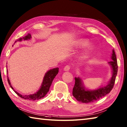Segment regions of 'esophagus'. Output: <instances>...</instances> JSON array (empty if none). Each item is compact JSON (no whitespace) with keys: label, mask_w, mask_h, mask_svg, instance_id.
Listing matches in <instances>:
<instances>
[{"label":"esophagus","mask_w":127,"mask_h":127,"mask_svg":"<svg viewBox=\"0 0 127 127\" xmlns=\"http://www.w3.org/2000/svg\"><path fill=\"white\" fill-rule=\"evenodd\" d=\"M70 68H71V66L70 65H66L64 67V71H68L70 70Z\"/></svg>","instance_id":"obj_1"}]
</instances>
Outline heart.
I'll use <instances>...</instances> for the list:
<instances>
[{"mask_svg":"<svg viewBox=\"0 0 127 127\" xmlns=\"http://www.w3.org/2000/svg\"><path fill=\"white\" fill-rule=\"evenodd\" d=\"M88 43H89V42H88L87 40L80 39L77 40V42H76V45H77V46L78 47H84V46H87V45L88 44ZM91 49V47H90L87 50V52L89 51Z\"/></svg>","mask_w":127,"mask_h":127,"instance_id":"heart-1","label":"heart"}]
</instances>
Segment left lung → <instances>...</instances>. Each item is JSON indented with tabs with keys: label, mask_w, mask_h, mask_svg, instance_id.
<instances>
[{
	"label": "left lung",
	"mask_w": 127,
	"mask_h": 127,
	"mask_svg": "<svg viewBox=\"0 0 127 127\" xmlns=\"http://www.w3.org/2000/svg\"><path fill=\"white\" fill-rule=\"evenodd\" d=\"M111 58L112 61H110L109 63L112 68V77L108 84L104 87L95 90H85V87H83L82 85L81 79L79 77L75 78V84L73 88L72 95L78 101L85 103L93 102L108 94L113 89L118 72L117 60L114 50L112 52Z\"/></svg>",
	"instance_id": "1"
}]
</instances>
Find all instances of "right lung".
I'll list each match as a JSON object with an SVG mask.
<instances>
[{"label": "right lung", "instance_id": "add662e5", "mask_svg": "<svg viewBox=\"0 0 127 127\" xmlns=\"http://www.w3.org/2000/svg\"><path fill=\"white\" fill-rule=\"evenodd\" d=\"M32 37V36L30 34H28L27 35L25 36L24 37H23L22 38H19L18 40H16L15 41V42L17 41H21L22 40H29ZM15 43V42H14ZM59 72V68H52L51 70L48 71L45 74V75L44 77V80H43V82L42 83L41 87L40 88V90L38 91L37 92H36L34 94L30 95H22L19 93L15 90H14V88L12 87L10 81H9V78L8 77V82L9 86H10V87L12 88V90L15 92L16 94H17L19 97H20L24 99L29 100V101H35V100H39L40 99H41L42 98H44L46 95L49 92L50 86H51L52 81L54 78L55 77V76L57 75V73Z\"/></svg>", "mask_w": 127, "mask_h": 127}]
</instances>
